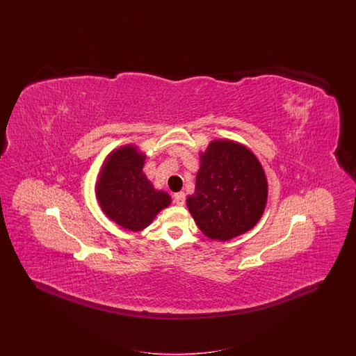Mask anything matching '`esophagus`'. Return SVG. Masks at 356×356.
Listing matches in <instances>:
<instances>
[{
	"instance_id": "1",
	"label": "esophagus",
	"mask_w": 356,
	"mask_h": 356,
	"mask_svg": "<svg viewBox=\"0 0 356 356\" xmlns=\"http://www.w3.org/2000/svg\"><path fill=\"white\" fill-rule=\"evenodd\" d=\"M173 202L177 205H184L186 203V193L184 192H177L173 195Z\"/></svg>"
}]
</instances>
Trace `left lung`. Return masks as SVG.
I'll return each mask as SVG.
<instances>
[{
  "instance_id": "obj_1",
  "label": "left lung",
  "mask_w": 356,
  "mask_h": 356,
  "mask_svg": "<svg viewBox=\"0 0 356 356\" xmlns=\"http://www.w3.org/2000/svg\"><path fill=\"white\" fill-rule=\"evenodd\" d=\"M267 196V176L254 153L232 140H213L200 153L186 207L205 236L227 241L254 228Z\"/></svg>"
}]
</instances>
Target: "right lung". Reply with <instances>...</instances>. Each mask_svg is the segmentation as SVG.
Masks as SVG:
<instances>
[{
	"label": "right lung",
	"mask_w": 356,
	"mask_h": 356,
	"mask_svg": "<svg viewBox=\"0 0 356 356\" xmlns=\"http://www.w3.org/2000/svg\"><path fill=\"white\" fill-rule=\"evenodd\" d=\"M145 154L135 145H124L105 159L96 196L104 213L124 229L141 231L170 205V196L154 189L143 172Z\"/></svg>",
	"instance_id": "right-lung-1"
}]
</instances>
